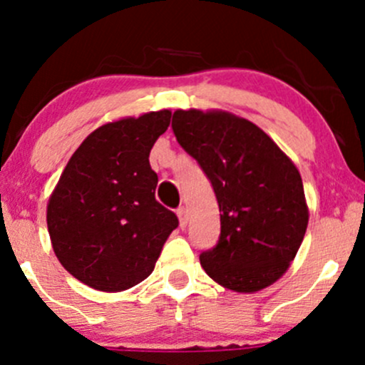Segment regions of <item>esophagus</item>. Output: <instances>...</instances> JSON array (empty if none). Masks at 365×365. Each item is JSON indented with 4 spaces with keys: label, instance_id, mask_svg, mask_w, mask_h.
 <instances>
[{
    "label": "esophagus",
    "instance_id": "1",
    "mask_svg": "<svg viewBox=\"0 0 365 365\" xmlns=\"http://www.w3.org/2000/svg\"><path fill=\"white\" fill-rule=\"evenodd\" d=\"M176 215H178V219H180V226L185 227L187 226V220H189V217H187V208L180 206V208L176 210Z\"/></svg>",
    "mask_w": 365,
    "mask_h": 365
}]
</instances>
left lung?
Returning <instances> with one entry per match:
<instances>
[{
    "label": "left lung",
    "instance_id": "8db88e82",
    "mask_svg": "<svg viewBox=\"0 0 365 365\" xmlns=\"http://www.w3.org/2000/svg\"><path fill=\"white\" fill-rule=\"evenodd\" d=\"M171 127L219 203L220 237L201 252V267L238 293L274 284L295 259L309 222L297 165L257 125L231 113L178 109Z\"/></svg>",
    "mask_w": 365,
    "mask_h": 365
}]
</instances>
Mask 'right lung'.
<instances>
[{"mask_svg": "<svg viewBox=\"0 0 365 365\" xmlns=\"http://www.w3.org/2000/svg\"><path fill=\"white\" fill-rule=\"evenodd\" d=\"M171 111L111 121L70 157L47 205V230L65 270L98 292H123L155 268L178 217L155 200L150 150Z\"/></svg>", "mask_w": 365, "mask_h": 365, "instance_id": "add662e5", "label": "right lung"}]
</instances>
